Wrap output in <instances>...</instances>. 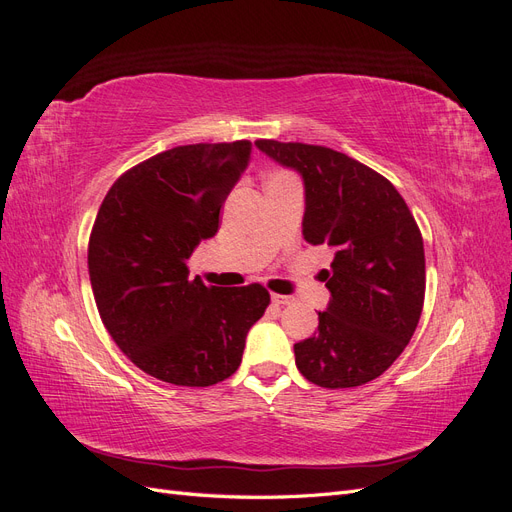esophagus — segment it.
I'll return each mask as SVG.
<instances>
[{"label":"esophagus","mask_w":512,"mask_h":512,"mask_svg":"<svg viewBox=\"0 0 512 512\" xmlns=\"http://www.w3.org/2000/svg\"><path fill=\"white\" fill-rule=\"evenodd\" d=\"M271 303H273V305H290L292 299H290V297H284V294H271Z\"/></svg>","instance_id":"obj_1"}]
</instances>
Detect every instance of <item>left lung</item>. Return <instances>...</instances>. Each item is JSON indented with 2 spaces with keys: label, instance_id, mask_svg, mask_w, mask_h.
I'll use <instances>...</instances> for the list:
<instances>
[{
  "label": "left lung",
  "instance_id": "1",
  "mask_svg": "<svg viewBox=\"0 0 512 512\" xmlns=\"http://www.w3.org/2000/svg\"><path fill=\"white\" fill-rule=\"evenodd\" d=\"M305 188L303 239L333 250L320 273L331 292L318 331L294 344L301 374L324 389L382 376L412 339L425 301V250L395 185L346 153L256 141Z\"/></svg>",
  "mask_w": 512,
  "mask_h": 512
}]
</instances>
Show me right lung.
Instances as JSON below:
<instances>
[{
  "label": "right lung",
  "instance_id": "add662e5",
  "mask_svg": "<svg viewBox=\"0 0 512 512\" xmlns=\"http://www.w3.org/2000/svg\"><path fill=\"white\" fill-rule=\"evenodd\" d=\"M250 156V141L168 149L123 173L102 200L87 252L98 312L119 350L162 382L211 386L235 374L271 301L260 284L188 280V260L218 232Z\"/></svg>",
  "mask_w": 512,
  "mask_h": 512
}]
</instances>
